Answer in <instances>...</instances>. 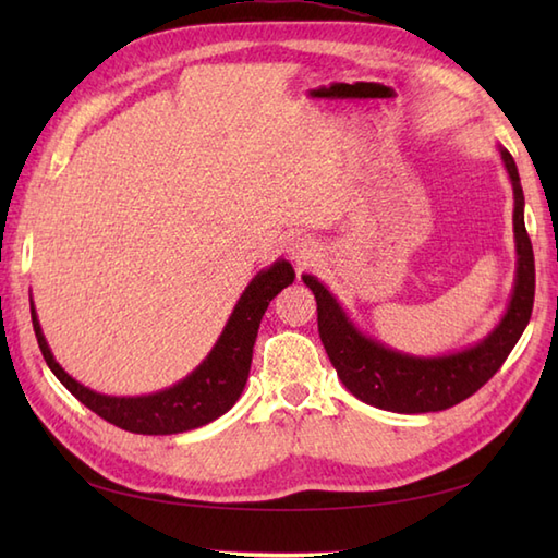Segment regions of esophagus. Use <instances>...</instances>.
Masks as SVG:
<instances>
[{"label": "esophagus", "mask_w": 558, "mask_h": 558, "mask_svg": "<svg viewBox=\"0 0 558 558\" xmlns=\"http://www.w3.org/2000/svg\"><path fill=\"white\" fill-rule=\"evenodd\" d=\"M286 252L294 260V266L306 268L318 256V246H316V242L312 240V236L292 234L290 240L286 242Z\"/></svg>", "instance_id": "obj_1"}]
</instances>
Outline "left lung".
Listing matches in <instances>:
<instances>
[{
  "mask_svg": "<svg viewBox=\"0 0 558 558\" xmlns=\"http://www.w3.org/2000/svg\"><path fill=\"white\" fill-rule=\"evenodd\" d=\"M499 153L513 184L515 286L501 322L475 345L438 354V357H417V354L388 348L381 340L364 336L350 322L345 310L322 280L306 276V272L302 276L304 286L316 298L318 336H322L328 360L336 366L340 381L350 393L366 405L400 414L453 408L477 393L501 369V364L523 336L532 314V302H535V254H532L525 230V196L515 160L506 148H499Z\"/></svg>",
  "mask_w": 558,
  "mask_h": 558,
  "instance_id": "8db88e82",
  "label": "left lung"
}]
</instances>
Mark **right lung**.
I'll return each instance as SVG.
<instances>
[{"label": "right lung", "mask_w": 558, "mask_h": 558, "mask_svg": "<svg viewBox=\"0 0 558 558\" xmlns=\"http://www.w3.org/2000/svg\"><path fill=\"white\" fill-rule=\"evenodd\" d=\"M292 280L294 268L286 258H278L266 270H258L242 292V298L236 300L228 324H225L216 345L206 354V360L182 381L148 396H105L78 384L54 360L33 304L31 318L47 366L71 396L78 398L98 417L108 420L124 432L168 436L198 429V426L218 420L240 400L248 369H252V352L260 318H264L270 300L282 288L292 286Z\"/></svg>", "instance_id": "right-lung-1"}]
</instances>
